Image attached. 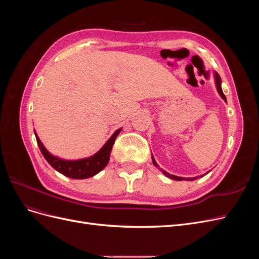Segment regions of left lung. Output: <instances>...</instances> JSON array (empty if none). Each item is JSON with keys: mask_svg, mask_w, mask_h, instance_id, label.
<instances>
[{"mask_svg": "<svg viewBox=\"0 0 259 259\" xmlns=\"http://www.w3.org/2000/svg\"><path fill=\"white\" fill-rule=\"evenodd\" d=\"M215 82H216V88H217V91H218V93H219V95L222 96V98L225 100V101H227V99H226V96L224 95V93H223V90H222V79H221V76H219V74L217 73V72H215ZM152 162H153V164H154V166H156L159 168V165L158 164H156V162H155V160H154V158H153V155H152ZM161 171L162 173L165 175V176H167L168 178H170V179H174V180H194V179H197L198 177H193V178H184V177H178V176H175V175H170V174H168L167 171H165V170H163L162 168H161Z\"/></svg>", "mask_w": 259, "mask_h": 259, "instance_id": "left-lung-1", "label": "left lung"}]
</instances>
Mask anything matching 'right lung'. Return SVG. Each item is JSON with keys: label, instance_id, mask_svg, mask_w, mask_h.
Segmentation results:
<instances>
[{"label": "right lung", "instance_id": "obj_1", "mask_svg": "<svg viewBox=\"0 0 259 259\" xmlns=\"http://www.w3.org/2000/svg\"><path fill=\"white\" fill-rule=\"evenodd\" d=\"M120 132H121V128L115 131L114 134L109 138V140L105 144V146L101 148L96 154L90 156V158L76 160V161L62 160V159H58L57 156L52 155L48 150H46V148L41 143V140L37 137L35 131H34V134L37 142V146L40 148L43 156L55 169L58 170L59 173L69 178L85 179L98 174L101 169H104L106 167V165L109 162V159H110L111 149L115 142V138L117 135H119Z\"/></svg>", "mask_w": 259, "mask_h": 259}]
</instances>
